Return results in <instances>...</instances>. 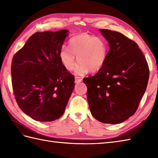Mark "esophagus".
<instances>
[{
    "mask_svg": "<svg viewBox=\"0 0 158 158\" xmlns=\"http://www.w3.org/2000/svg\"><path fill=\"white\" fill-rule=\"evenodd\" d=\"M75 82L76 83H79V82H81L82 81V79L81 77H75Z\"/></svg>",
    "mask_w": 158,
    "mask_h": 158,
    "instance_id": "esophagus-1",
    "label": "esophagus"
}]
</instances>
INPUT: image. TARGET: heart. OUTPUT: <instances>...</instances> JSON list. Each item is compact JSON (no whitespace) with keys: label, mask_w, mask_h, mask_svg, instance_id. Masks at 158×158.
<instances>
[{"label":"heart","mask_w":158,"mask_h":158,"mask_svg":"<svg viewBox=\"0 0 158 158\" xmlns=\"http://www.w3.org/2000/svg\"><path fill=\"white\" fill-rule=\"evenodd\" d=\"M109 47L102 37L94 36L88 33H81L69 39L68 48L60 51V58L63 66L67 70L75 67L76 58L78 61L75 69V75H85L89 73H96L101 70L106 61Z\"/></svg>","instance_id":"heart-1"}]
</instances>
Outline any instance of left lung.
<instances>
[{
  "label": "left lung",
  "instance_id": "left-lung-1",
  "mask_svg": "<svg viewBox=\"0 0 158 158\" xmlns=\"http://www.w3.org/2000/svg\"><path fill=\"white\" fill-rule=\"evenodd\" d=\"M109 43L105 64L83 79L92 115L105 123H120L132 116L148 83L149 70L136 43L118 32L99 29Z\"/></svg>",
  "mask_w": 158,
  "mask_h": 158
}]
</instances>
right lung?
I'll use <instances>...</instances> for the list:
<instances>
[{
	"label": "right lung",
	"mask_w": 158,
	"mask_h": 158,
	"mask_svg": "<svg viewBox=\"0 0 158 158\" xmlns=\"http://www.w3.org/2000/svg\"><path fill=\"white\" fill-rule=\"evenodd\" d=\"M68 32H36L12 59L16 102L23 113L36 121L47 122L60 118L75 88V77L60 58Z\"/></svg>",
	"instance_id": "right-lung-1"
}]
</instances>
